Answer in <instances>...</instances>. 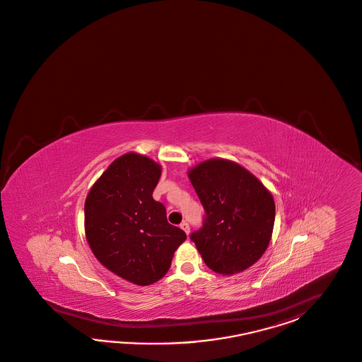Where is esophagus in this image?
I'll list each match as a JSON object with an SVG mask.
<instances>
[{"instance_id": "34e87169", "label": "esophagus", "mask_w": 362, "mask_h": 362, "mask_svg": "<svg viewBox=\"0 0 362 362\" xmlns=\"http://www.w3.org/2000/svg\"><path fill=\"white\" fill-rule=\"evenodd\" d=\"M180 229L183 230L187 235L189 234V225H188L185 221V222H182V223H180Z\"/></svg>"}]
</instances>
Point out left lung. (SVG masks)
Here are the masks:
<instances>
[{"label":"left lung","instance_id":"8db88e82","mask_svg":"<svg viewBox=\"0 0 362 362\" xmlns=\"http://www.w3.org/2000/svg\"><path fill=\"white\" fill-rule=\"evenodd\" d=\"M188 177L205 211L203 228L191 234L205 264L223 276L255 264L272 238V194L229 159L204 160L188 170Z\"/></svg>","mask_w":362,"mask_h":362}]
</instances>
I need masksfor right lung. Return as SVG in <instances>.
Wrapping results in <instances>:
<instances>
[{
    "label": "right lung",
    "mask_w": 362,
    "mask_h": 362,
    "mask_svg": "<svg viewBox=\"0 0 362 362\" xmlns=\"http://www.w3.org/2000/svg\"><path fill=\"white\" fill-rule=\"evenodd\" d=\"M160 165L139 153L116 158L88 191L85 234L93 254L111 272L146 286L168 274L185 231L153 199Z\"/></svg>",
    "instance_id": "add662e5"
}]
</instances>
